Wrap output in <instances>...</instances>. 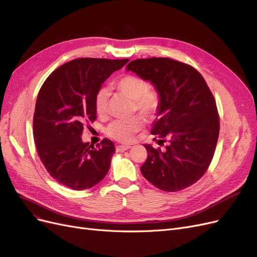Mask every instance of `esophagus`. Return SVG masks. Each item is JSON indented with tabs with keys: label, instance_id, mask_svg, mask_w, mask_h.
<instances>
[{
	"label": "esophagus",
	"instance_id": "34e87169",
	"mask_svg": "<svg viewBox=\"0 0 257 257\" xmlns=\"http://www.w3.org/2000/svg\"><path fill=\"white\" fill-rule=\"evenodd\" d=\"M131 148V146H116V151L117 152H124V151H126V150H128V149H130Z\"/></svg>",
	"mask_w": 257,
	"mask_h": 257
}]
</instances>
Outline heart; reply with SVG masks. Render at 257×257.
Wrapping results in <instances>:
<instances>
[{"label": "heart", "mask_w": 257, "mask_h": 257, "mask_svg": "<svg viewBox=\"0 0 257 257\" xmlns=\"http://www.w3.org/2000/svg\"><path fill=\"white\" fill-rule=\"evenodd\" d=\"M117 90L135 101L136 109L146 118H152L159 112L161 107L160 93L150 89L146 80L143 77L128 74L120 77L115 83ZM108 105V91L101 89L94 99L95 111L98 115H105ZM144 121L140 116H133L129 119H116L107 127V135L119 143H129L133 136L143 127Z\"/></svg>", "instance_id": "b5f03b06"}]
</instances>
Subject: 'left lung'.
Listing matches in <instances>:
<instances>
[{"label":"left lung","instance_id":"obj_1","mask_svg":"<svg viewBox=\"0 0 257 257\" xmlns=\"http://www.w3.org/2000/svg\"><path fill=\"white\" fill-rule=\"evenodd\" d=\"M126 69L151 82L161 95L160 118L151 133L164 149L144 145L148 158L142 174L167 192L193 185L210 166L219 133L216 103L204 77L192 66L168 58L135 60Z\"/></svg>","mask_w":257,"mask_h":257}]
</instances>
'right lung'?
<instances>
[{
  "label": "right lung",
  "mask_w": 257,
  "mask_h": 257,
  "mask_svg": "<svg viewBox=\"0 0 257 257\" xmlns=\"http://www.w3.org/2000/svg\"><path fill=\"white\" fill-rule=\"evenodd\" d=\"M129 59L83 58L55 69L42 85L33 115L38 154L52 178L73 190L101 182L115 152L104 139L97 148L83 143L84 125L94 121V99L102 84Z\"/></svg>",
  "instance_id": "right-lung-1"
}]
</instances>
